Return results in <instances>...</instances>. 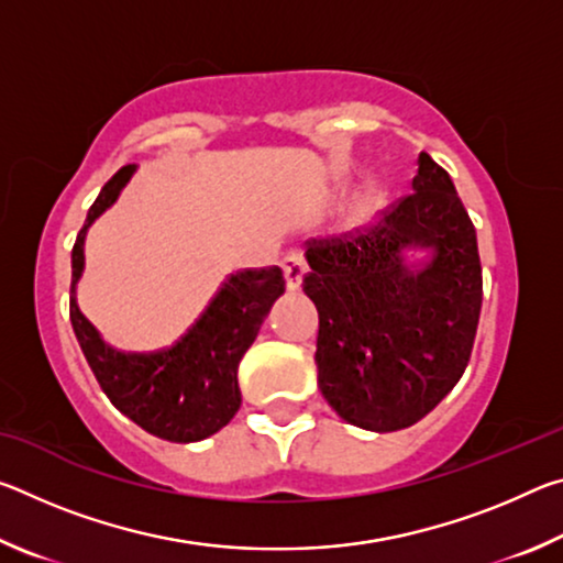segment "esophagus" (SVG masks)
<instances>
[{
	"instance_id": "34e87169",
	"label": "esophagus",
	"mask_w": 563,
	"mask_h": 563,
	"mask_svg": "<svg viewBox=\"0 0 563 563\" xmlns=\"http://www.w3.org/2000/svg\"><path fill=\"white\" fill-rule=\"evenodd\" d=\"M280 268L285 275V288L288 290H300L302 285V275H305V263L300 253H288L280 261Z\"/></svg>"
}]
</instances>
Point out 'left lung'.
<instances>
[{
    "instance_id": "1",
    "label": "left lung",
    "mask_w": 563,
    "mask_h": 563,
    "mask_svg": "<svg viewBox=\"0 0 563 563\" xmlns=\"http://www.w3.org/2000/svg\"><path fill=\"white\" fill-rule=\"evenodd\" d=\"M305 258L328 405L379 434L430 415L464 375L482 310L476 231L450 174L422 151L412 194Z\"/></svg>"
}]
</instances>
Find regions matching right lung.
<instances>
[{
  "instance_id": "obj_1",
  "label": "right lung",
  "mask_w": 563,
  "mask_h": 563,
  "mask_svg": "<svg viewBox=\"0 0 563 563\" xmlns=\"http://www.w3.org/2000/svg\"><path fill=\"white\" fill-rule=\"evenodd\" d=\"M136 164L119 168L87 213L71 251V328L93 377L111 405L141 430L166 442H201L241 409L238 362L258 338L273 302L285 292L280 268L228 275L198 320L174 345L154 352H123L103 342L76 302L84 273V243L99 216L119 201Z\"/></svg>"
}]
</instances>
